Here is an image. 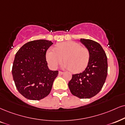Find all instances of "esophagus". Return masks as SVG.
Returning <instances> with one entry per match:
<instances>
[{
  "label": "esophagus",
  "mask_w": 125,
  "mask_h": 125,
  "mask_svg": "<svg viewBox=\"0 0 125 125\" xmlns=\"http://www.w3.org/2000/svg\"><path fill=\"white\" fill-rule=\"evenodd\" d=\"M58 73H59V75H62V74H64V72H61V71H59V72H58Z\"/></svg>",
  "instance_id": "esophagus-1"
}]
</instances>
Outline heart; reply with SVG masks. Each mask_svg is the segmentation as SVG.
Segmentation results:
<instances>
[{
  "label": "heart",
  "instance_id": "b5f03b06",
  "mask_svg": "<svg viewBox=\"0 0 125 125\" xmlns=\"http://www.w3.org/2000/svg\"><path fill=\"white\" fill-rule=\"evenodd\" d=\"M89 57L88 49L72 41L60 43L57 44L56 48L51 47L46 53V60L51 68L56 69L64 60L65 62L63 67L74 73L82 71L86 68Z\"/></svg>",
  "mask_w": 125,
  "mask_h": 125
}]
</instances>
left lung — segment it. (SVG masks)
Returning <instances> with one entry per match:
<instances>
[{
  "mask_svg": "<svg viewBox=\"0 0 125 125\" xmlns=\"http://www.w3.org/2000/svg\"><path fill=\"white\" fill-rule=\"evenodd\" d=\"M80 41L88 49L90 57L83 72L72 75L68 83L71 93L80 98H90L101 90L108 72L107 57L101 46L90 39H81Z\"/></svg>",
  "mask_w": 125,
  "mask_h": 125,
  "instance_id": "obj_1",
  "label": "left lung"
}]
</instances>
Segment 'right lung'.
<instances>
[{
  "instance_id": "obj_1",
  "label": "right lung",
  "mask_w": 125,
  "mask_h": 125,
  "mask_svg": "<svg viewBox=\"0 0 125 125\" xmlns=\"http://www.w3.org/2000/svg\"><path fill=\"white\" fill-rule=\"evenodd\" d=\"M53 43L41 39L29 42L15 55L12 75L15 86L24 97L40 100L50 93L58 71L49 70L46 61L47 49Z\"/></svg>"
}]
</instances>
